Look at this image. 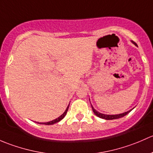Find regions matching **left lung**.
Masks as SVG:
<instances>
[{
    "instance_id": "obj_1",
    "label": "left lung",
    "mask_w": 153,
    "mask_h": 153,
    "mask_svg": "<svg viewBox=\"0 0 153 153\" xmlns=\"http://www.w3.org/2000/svg\"><path fill=\"white\" fill-rule=\"evenodd\" d=\"M133 44H135V45H136V43H135V42L132 41ZM91 107H92V110L93 111H94V114L96 115L97 116H98V117L101 118V119H106V120H113V119H119V118H122L123 117V116H126L127 114H128L129 113H130V111H132V110H130V111H128L127 112H125V113H121V114H116V115H106V114H103V113H101L100 112L97 111L94 108V107L91 105Z\"/></svg>"
}]
</instances>
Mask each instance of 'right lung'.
I'll return each mask as SVG.
<instances>
[{
    "label": "right lung",
    "mask_w": 153,
    "mask_h": 153,
    "mask_svg": "<svg viewBox=\"0 0 153 153\" xmlns=\"http://www.w3.org/2000/svg\"><path fill=\"white\" fill-rule=\"evenodd\" d=\"M68 107H69V105L67 107V108H66L65 111L64 112V113H62V114L60 116H59V117H58V118H56V119H54V120L51 121V122H40V123H39V122H38V123L39 124H46V125H50V124H55V123H57V122H59V121H61L62 119H63L64 117H65L66 113H67V112H68Z\"/></svg>",
    "instance_id": "add662e5"
}]
</instances>
